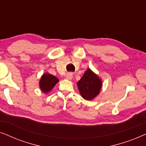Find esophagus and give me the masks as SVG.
Masks as SVG:
<instances>
[{
	"mask_svg": "<svg viewBox=\"0 0 146 146\" xmlns=\"http://www.w3.org/2000/svg\"><path fill=\"white\" fill-rule=\"evenodd\" d=\"M73 77V75H72V72H68L66 74V78L67 80H72Z\"/></svg>",
	"mask_w": 146,
	"mask_h": 146,
	"instance_id": "34e87169",
	"label": "esophagus"
}]
</instances>
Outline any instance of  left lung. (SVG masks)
I'll return each mask as SVG.
<instances>
[{"label":"left lung","instance_id":"1","mask_svg":"<svg viewBox=\"0 0 146 146\" xmlns=\"http://www.w3.org/2000/svg\"><path fill=\"white\" fill-rule=\"evenodd\" d=\"M77 86L83 98L92 100L100 94L102 82L98 76L88 68L77 83Z\"/></svg>","mask_w":146,"mask_h":146}]
</instances>
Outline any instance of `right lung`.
<instances>
[{
    "label": "right lung",
    "instance_id": "1",
    "mask_svg": "<svg viewBox=\"0 0 146 146\" xmlns=\"http://www.w3.org/2000/svg\"><path fill=\"white\" fill-rule=\"evenodd\" d=\"M59 82V79L54 76L45 73L42 76L39 82L40 88L44 93H48L52 90L54 86Z\"/></svg>",
    "mask_w": 146,
    "mask_h": 146
}]
</instances>
